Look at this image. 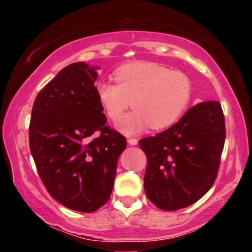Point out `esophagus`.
<instances>
[{
  "mask_svg": "<svg viewBox=\"0 0 252 252\" xmlns=\"http://www.w3.org/2000/svg\"><path fill=\"white\" fill-rule=\"evenodd\" d=\"M127 142H128L129 146H136V144H137V139H134V137H129V139L127 140Z\"/></svg>",
  "mask_w": 252,
  "mask_h": 252,
  "instance_id": "1",
  "label": "esophagus"
}]
</instances>
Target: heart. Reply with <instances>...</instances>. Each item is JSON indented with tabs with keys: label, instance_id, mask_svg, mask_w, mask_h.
<instances>
[{
	"label": "heart",
	"instance_id": "heart-1",
	"mask_svg": "<svg viewBox=\"0 0 252 252\" xmlns=\"http://www.w3.org/2000/svg\"><path fill=\"white\" fill-rule=\"evenodd\" d=\"M117 85L99 82L98 101L117 123L133 106L134 111L118 124L125 134H136L150 125L163 129L182 116L191 98V82L181 71H171L151 62H134L113 72Z\"/></svg>",
	"mask_w": 252,
	"mask_h": 252
}]
</instances>
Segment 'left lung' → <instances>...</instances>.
<instances>
[{"label": "left lung", "instance_id": "obj_1", "mask_svg": "<svg viewBox=\"0 0 252 252\" xmlns=\"http://www.w3.org/2000/svg\"><path fill=\"white\" fill-rule=\"evenodd\" d=\"M225 117L219 102L204 101L164 132L143 137L147 156L144 190L165 211L187 208L202 198L218 174L225 144Z\"/></svg>", "mask_w": 252, "mask_h": 252}]
</instances>
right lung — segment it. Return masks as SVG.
<instances>
[{
    "label": "right lung",
    "mask_w": 252,
    "mask_h": 252,
    "mask_svg": "<svg viewBox=\"0 0 252 252\" xmlns=\"http://www.w3.org/2000/svg\"><path fill=\"white\" fill-rule=\"evenodd\" d=\"M98 68L79 62L58 72L37 94L29 129L31 153L51 197L87 213L109 201L127 146L105 125L95 87Z\"/></svg>",
    "instance_id": "1"
}]
</instances>
